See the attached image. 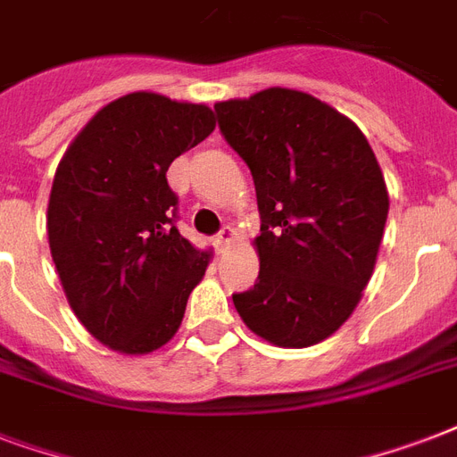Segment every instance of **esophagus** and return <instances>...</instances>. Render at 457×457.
<instances>
[{
  "instance_id": "esophagus-1",
  "label": "esophagus",
  "mask_w": 457,
  "mask_h": 457,
  "mask_svg": "<svg viewBox=\"0 0 457 457\" xmlns=\"http://www.w3.org/2000/svg\"><path fill=\"white\" fill-rule=\"evenodd\" d=\"M235 239H237L235 228H222L220 232H218V237H215V244H218L220 249H228L229 244L235 242Z\"/></svg>"
}]
</instances>
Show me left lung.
Here are the masks:
<instances>
[{"mask_svg": "<svg viewBox=\"0 0 457 457\" xmlns=\"http://www.w3.org/2000/svg\"><path fill=\"white\" fill-rule=\"evenodd\" d=\"M215 113L261 211V270L232 294L237 312L275 346H312L351 318L372 278L389 213L382 168L353 120L299 89L218 102Z\"/></svg>", "mask_w": 457, "mask_h": 457, "instance_id": "8db88e82", "label": "left lung"}]
</instances>
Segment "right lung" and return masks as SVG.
Segmentation results:
<instances>
[{
    "instance_id": "add662e5",
    "label": "right lung",
    "mask_w": 457,
    "mask_h": 457,
    "mask_svg": "<svg viewBox=\"0 0 457 457\" xmlns=\"http://www.w3.org/2000/svg\"><path fill=\"white\" fill-rule=\"evenodd\" d=\"M215 130L206 104L132 92L96 111L54 175L46 235L61 287L96 341L145 355L175 337L211 251L175 228L165 172Z\"/></svg>"
}]
</instances>
